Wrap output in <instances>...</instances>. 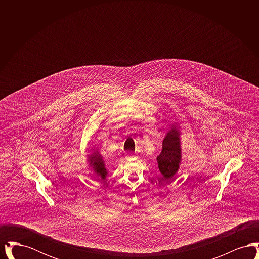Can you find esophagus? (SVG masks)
I'll list each match as a JSON object with an SVG mask.
<instances>
[{"instance_id": "obj_1", "label": "esophagus", "mask_w": 259, "mask_h": 259, "mask_svg": "<svg viewBox=\"0 0 259 259\" xmlns=\"http://www.w3.org/2000/svg\"><path fill=\"white\" fill-rule=\"evenodd\" d=\"M132 158H134V155H132V154H127L126 155V159H132Z\"/></svg>"}]
</instances>
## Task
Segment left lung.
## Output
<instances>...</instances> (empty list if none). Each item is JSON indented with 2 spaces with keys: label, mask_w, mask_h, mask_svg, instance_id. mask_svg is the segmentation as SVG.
I'll use <instances>...</instances> for the list:
<instances>
[{
  "label": "left lung",
  "mask_w": 259,
  "mask_h": 259,
  "mask_svg": "<svg viewBox=\"0 0 259 259\" xmlns=\"http://www.w3.org/2000/svg\"><path fill=\"white\" fill-rule=\"evenodd\" d=\"M158 168L163 180H169L177 172L181 161V145L179 132L172 129L163 141V148L157 157Z\"/></svg>",
  "instance_id": "8db88e82"
}]
</instances>
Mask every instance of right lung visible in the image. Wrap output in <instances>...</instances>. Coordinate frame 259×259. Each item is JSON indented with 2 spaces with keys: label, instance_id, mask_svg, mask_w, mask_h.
Here are the masks:
<instances>
[{
  "label": "right lung",
  "instance_id": "obj_1",
  "mask_svg": "<svg viewBox=\"0 0 259 259\" xmlns=\"http://www.w3.org/2000/svg\"><path fill=\"white\" fill-rule=\"evenodd\" d=\"M91 163H93V166H94V169L95 171L99 174V176H101L103 179L105 178V175H106V168H105V165H104V162L102 160V158L100 157V155H94L92 158H91Z\"/></svg>",
  "mask_w": 259,
  "mask_h": 259
}]
</instances>
